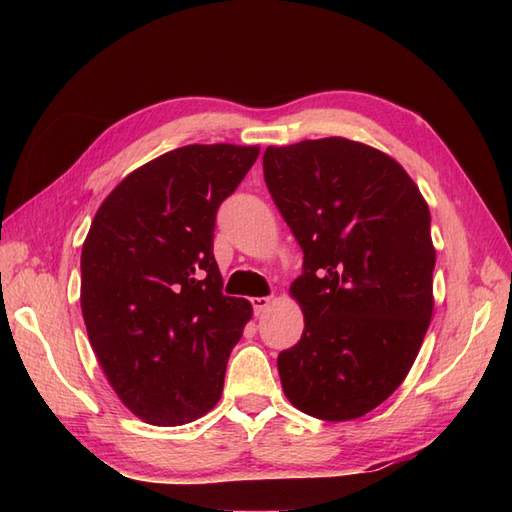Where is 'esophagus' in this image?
Listing matches in <instances>:
<instances>
[{
	"label": "esophagus",
	"mask_w": 512,
	"mask_h": 512,
	"mask_svg": "<svg viewBox=\"0 0 512 512\" xmlns=\"http://www.w3.org/2000/svg\"><path fill=\"white\" fill-rule=\"evenodd\" d=\"M250 303H253L255 317H259V314H264L270 308V303H273V297H255V299H250Z\"/></svg>",
	"instance_id": "34e87169"
}]
</instances>
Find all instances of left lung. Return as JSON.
<instances>
[{
    "instance_id": "obj_1",
    "label": "left lung",
    "mask_w": 512,
    "mask_h": 512,
    "mask_svg": "<svg viewBox=\"0 0 512 512\" xmlns=\"http://www.w3.org/2000/svg\"><path fill=\"white\" fill-rule=\"evenodd\" d=\"M264 180L303 250L290 286L306 317L277 358L299 411L354 420L400 387L433 314L429 206L383 151L347 138L264 151Z\"/></svg>"
}]
</instances>
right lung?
<instances>
[{
  "mask_svg": "<svg viewBox=\"0 0 512 512\" xmlns=\"http://www.w3.org/2000/svg\"><path fill=\"white\" fill-rule=\"evenodd\" d=\"M257 156L226 143L162 154L107 195L85 237V330L118 398L149 424L198 420L222 396L253 308L222 295L215 215Z\"/></svg>",
  "mask_w": 512,
  "mask_h": 512,
  "instance_id": "right-lung-1",
  "label": "right lung"
}]
</instances>
